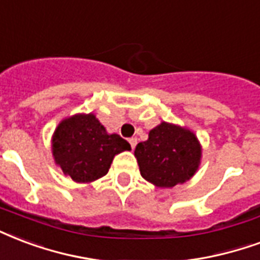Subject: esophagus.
<instances>
[{
	"label": "esophagus",
	"instance_id": "obj_1",
	"mask_svg": "<svg viewBox=\"0 0 260 260\" xmlns=\"http://www.w3.org/2000/svg\"><path fill=\"white\" fill-rule=\"evenodd\" d=\"M128 142H130V145H132L133 149H134V148H136V145H137V138H130V140H128Z\"/></svg>",
	"mask_w": 260,
	"mask_h": 260
}]
</instances>
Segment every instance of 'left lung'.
Instances as JSON below:
<instances>
[{
    "label": "left lung",
    "mask_w": 260,
    "mask_h": 260,
    "mask_svg": "<svg viewBox=\"0 0 260 260\" xmlns=\"http://www.w3.org/2000/svg\"><path fill=\"white\" fill-rule=\"evenodd\" d=\"M202 144L188 127L161 122L136 146L142 178L156 188H174L192 178L202 163Z\"/></svg>",
    "instance_id": "left-lung-1"
}]
</instances>
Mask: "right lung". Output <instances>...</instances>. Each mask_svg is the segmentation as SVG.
Masks as SVG:
<instances>
[{"instance_id":"1","label":"right lung","mask_w":260,"mask_h":260,"mask_svg":"<svg viewBox=\"0 0 260 260\" xmlns=\"http://www.w3.org/2000/svg\"><path fill=\"white\" fill-rule=\"evenodd\" d=\"M130 149V144L119 134H109L94 114L64 118L52 136L54 163L78 183L104 177L115 156Z\"/></svg>"}]
</instances>
